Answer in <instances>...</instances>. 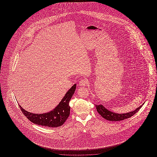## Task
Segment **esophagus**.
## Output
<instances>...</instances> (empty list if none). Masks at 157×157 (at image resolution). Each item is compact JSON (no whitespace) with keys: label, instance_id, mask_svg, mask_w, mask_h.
Listing matches in <instances>:
<instances>
[{"label":"esophagus","instance_id":"34e87169","mask_svg":"<svg viewBox=\"0 0 157 157\" xmlns=\"http://www.w3.org/2000/svg\"><path fill=\"white\" fill-rule=\"evenodd\" d=\"M79 85L81 86H85L87 85V80L85 79H82L79 81Z\"/></svg>","mask_w":157,"mask_h":157}]
</instances>
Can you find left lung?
Here are the masks:
<instances>
[{"label":"left lung","instance_id":"8db88e82","mask_svg":"<svg viewBox=\"0 0 157 157\" xmlns=\"http://www.w3.org/2000/svg\"><path fill=\"white\" fill-rule=\"evenodd\" d=\"M143 104L137 108L136 109H135L134 111L128 112L126 113H117L115 112H111L105 108V106L101 104L95 105V106L97 108V112L105 120L110 121H120L129 118L133 116L141 108Z\"/></svg>","mask_w":157,"mask_h":157}]
</instances>
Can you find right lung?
Returning a JSON list of instances; mask_svg holds the SVG:
<instances>
[{"label": "right lung", "mask_w": 157, "mask_h": 157, "mask_svg": "<svg viewBox=\"0 0 157 157\" xmlns=\"http://www.w3.org/2000/svg\"><path fill=\"white\" fill-rule=\"evenodd\" d=\"M76 84H74L68 90L61 101L53 110L45 113H33L25 111L19 105L22 112L26 118L33 124L42 127L55 128L63 125L70 114L71 107L69 102L75 93Z\"/></svg>", "instance_id": "obj_1"}]
</instances>
